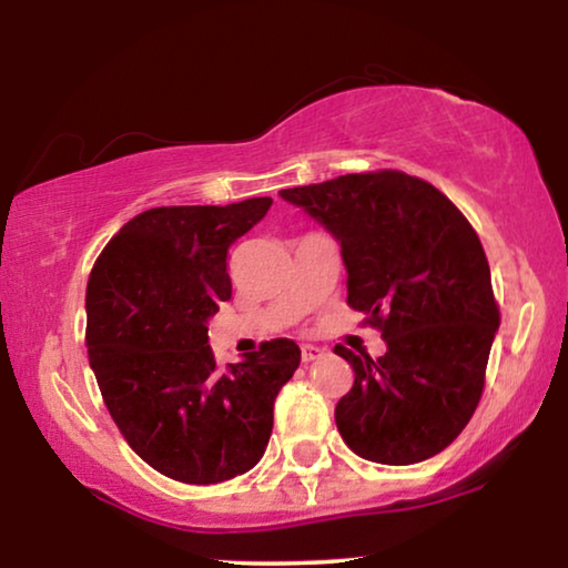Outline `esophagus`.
Segmentation results:
<instances>
[{"label":"esophagus","instance_id":"34e87169","mask_svg":"<svg viewBox=\"0 0 568 568\" xmlns=\"http://www.w3.org/2000/svg\"><path fill=\"white\" fill-rule=\"evenodd\" d=\"M324 355V349L322 347H314V345H303L301 347V361L303 363H314V361H318V357Z\"/></svg>","mask_w":568,"mask_h":568}]
</instances>
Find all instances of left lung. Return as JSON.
Here are the masks:
<instances>
[{
  "mask_svg": "<svg viewBox=\"0 0 568 568\" xmlns=\"http://www.w3.org/2000/svg\"><path fill=\"white\" fill-rule=\"evenodd\" d=\"M342 246L347 303L386 339V355L334 353L355 383L334 409L365 460L409 466L445 450L481 402L499 329L491 273L466 215L429 182L378 170L281 190Z\"/></svg>",
  "mask_w": 568,
  "mask_h": 568,
  "instance_id": "left-lung-1",
  "label": "left lung"
}]
</instances>
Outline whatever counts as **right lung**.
<instances>
[{"label":"right lung","mask_w":568,"mask_h":568,"mask_svg":"<svg viewBox=\"0 0 568 568\" xmlns=\"http://www.w3.org/2000/svg\"><path fill=\"white\" fill-rule=\"evenodd\" d=\"M270 205L151 207L110 239L87 281L102 402L135 455L174 481L221 484L257 466L277 390L301 363L298 345L281 337L219 371L207 345V318L231 298L229 246Z\"/></svg>","instance_id":"add662e5"}]
</instances>
